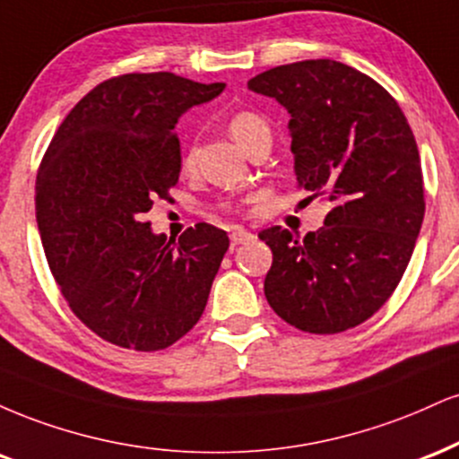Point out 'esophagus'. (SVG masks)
<instances>
[{
	"label": "esophagus",
	"mask_w": 459,
	"mask_h": 459,
	"mask_svg": "<svg viewBox=\"0 0 459 459\" xmlns=\"http://www.w3.org/2000/svg\"><path fill=\"white\" fill-rule=\"evenodd\" d=\"M230 240H231V245H242V242L253 240V234L245 228H234L230 234Z\"/></svg>",
	"instance_id": "obj_1"
}]
</instances>
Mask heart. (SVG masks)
Here are the masks:
<instances>
[{
  "label": "heart",
  "instance_id": "1",
  "mask_svg": "<svg viewBox=\"0 0 459 459\" xmlns=\"http://www.w3.org/2000/svg\"><path fill=\"white\" fill-rule=\"evenodd\" d=\"M228 131L245 152H249L253 145L264 142V139H271V128H268L266 120H264L260 113L249 109L231 113L228 120ZM221 208L231 210L234 206L230 202H221Z\"/></svg>",
  "mask_w": 459,
  "mask_h": 459
}]
</instances>
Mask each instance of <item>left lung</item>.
Listing matches in <instances>:
<instances>
[{
  "label": "left lung",
  "mask_w": 459,
  "mask_h": 459,
  "mask_svg": "<svg viewBox=\"0 0 459 459\" xmlns=\"http://www.w3.org/2000/svg\"><path fill=\"white\" fill-rule=\"evenodd\" d=\"M249 90L288 109L296 185L331 204L303 240L279 225L260 231L273 251L268 305L314 335L363 325L395 292L423 223L411 124L378 81L335 59L271 68Z\"/></svg>",
  "instance_id": "8db88e82"
}]
</instances>
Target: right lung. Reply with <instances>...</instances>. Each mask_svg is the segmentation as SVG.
I'll list each match as a JSON object with an SVG mask.
<instances>
[{
  "label": "right lung",
  "instance_id": "right-lung-1",
  "mask_svg": "<svg viewBox=\"0 0 459 459\" xmlns=\"http://www.w3.org/2000/svg\"><path fill=\"white\" fill-rule=\"evenodd\" d=\"M223 88L174 73L111 77L73 107L42 156L36 221L48 268L73 314L113 346L165 350L206 309L228 234L197 223L171 245L143 214L178 185V117Z\"/></svg>",
  "mask_w": 459,
  "mask_h": 459
}]
</instances>
